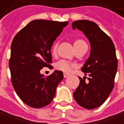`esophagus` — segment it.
Here are the masks:
<instances>
[{
  "instance_id": "obj_1",
  "label": "esophagus",
  "mask_w": 124,
  "mask_h": 124,
  "mask_svg": "<svg viewBox=\"0 0 124 124\" xmlns=\"http://www.w3.org/2000/svg\"><path fill=\"white\" fill-rule=\"evenodd\" d=\"M69 76V74H68V73H63V76H64V78H67Z\"/></svg>"
}]
</instances>
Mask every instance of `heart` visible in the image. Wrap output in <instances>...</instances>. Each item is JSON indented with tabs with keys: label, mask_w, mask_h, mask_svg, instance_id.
Wrapping results in <instances>:
<instances>
[{
	"label": "heart",
	"mask_w": 124,
	"mask_h": 124,
	"mask_svg": "<svg viewBox=\"0 0 124 124\" xmlns=\"http://www.w3.org/2000/svg\"><path fill=\"white\" fill-rule=\"evenodd\" d=\"M84 42V40H77L76 41H75L74 43V45L75 44H77V43H83ZM57 47H58V44H55L53 47V49H52V52L53 54H55L56 52V50H57ZM75 66V65L72 63H70L67 61H65V60H61L59 61L56 65H55V68L58 70H62L63 72H66V73H69L70 71V70L72 68H73Z\"/></svg>",
	"instance_id": "heart-1"
}]
</instances>
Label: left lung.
<instances>
[{"instance_id": "1", "label": "left lung", "mask_w": 124, "mask_h": 124, "mask_svg": "<svg viewBox=\"0 0 124 124\" xmlns=\"http://www.w3.org/2000/svg\"><path fill=\"white\" fill-rule=\"evenodd\" d=\"M72 28L82 31L91 45L90 55L81 69L85 76H89L88 83L85 78L78 77L80 84L73 97L81 106L93 109L104 103L114 88L118 68L115 46L94 22L76 21L72 23Z\"/></svg>"}]
</instances>
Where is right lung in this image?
<instances>
[{"instance_id": "1", "label": "right lung", "mask_w": 124, "mask_h": 124, "mask_svg": "<svg viewBox=\"0 0 124 124\" xmlns=\"http://www.w3.org/2000/svg\"><path fill=\"white\" fill-rule=\"evenodd\" d=\"M68 24V21L34 20L13 40L9 61L12 84L19 98L32 108L48 105L63 79L61 70H54L47 78L40 70L50 66L52 45Z\"/></svg>"}]
</instances>
